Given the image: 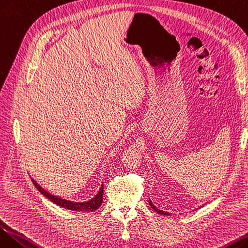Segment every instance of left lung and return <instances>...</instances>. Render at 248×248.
Wrapping results in <instances>:
<instances>
[{"instance_id":"obj_1","label":"left lung","mask_w":248,"mask_h":248,"mask_svg":"<svg viewBox=\"0 0 248 248\" xmlns=\"http://www.w3.org/2000/svg\"><path fill=\"white\" fill-rule=\"evenodd\" d=\"M148 203H149V205H151V208H153L154 210H155L157 213H159V214H162V216H169V213H168V212H164V211H161V210H159V209H157V208H156V206H155V205H154V204L152 203V201H151V200H149V202H148Z\"/></svg>"}]
</instances>
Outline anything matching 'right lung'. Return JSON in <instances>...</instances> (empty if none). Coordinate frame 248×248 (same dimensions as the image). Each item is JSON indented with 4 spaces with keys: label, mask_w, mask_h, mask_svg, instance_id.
Instances as JSON below:
<instances>
[{
    "label": "right lung",
    "mask_w": 248,
    "mask_h": 248,
    "mask_svg": "<svg viewBox=\"0 0 248 248\" xmlns=\"http://www.w3.org/2000/svg\"><path fill=\"white\" fill-rule=\"evenodd\" d=\"M32 184L36 186V188L38 189V191L43 194L44 197H46L47 199H49L50 201L54 202L57 205L59 206H62L64 209H68V210H74V211H82V212H93V211L97 210L102 204L103 202V185L101 186V189L100 191L97 192L96 196L91 199L90 201H87V202H72V201H67V200H63V199H60L56 196H52V194L48 193L47 191H45V190L40 186L37 182L34 181V179H31Z\"/></svg>",
    "instance_id": "obj_1"
}]
</instances>
